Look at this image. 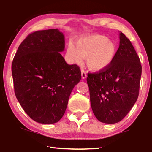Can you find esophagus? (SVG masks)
Listing matches in <instances>:
<instances>
[{
  "label": "esophagus",
  "instance_id": "1",
  "mask_svg": "<svg viewBox=\"0 0 152 152\" xmlns=\"http://www.w3.org/2000/svg\"><path fill=\"white\" fill-rule=\"evenodd\" d=\"M81 75L82 79H85L87 78V74L84 70H81Z\"/></svg>",
  "mask_w": 152,
  "mask_h": 152
}]
</instances>
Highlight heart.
Returning <instances> with one entry per match:
<instances>
[{"label": "heart", "instance_id": "1", "mask_svg": "<svg viewBox=\"0 0 152 152\" xmlns=\"http://www.w3.org/2000/svg\"><path fill=\"white\" fill-rule=\"evenodd\" d=\"M117 47L114 42L104 35H96L80 38L74 45L70 42L66 55L72 64H80L86 58V65L92 71L104 70L114 61Z\"/></svg>", "mask_w": 152, "mask_h": 152}]
</instances>
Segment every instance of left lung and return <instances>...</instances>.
<instances>
[{"instance_id":"obj_1","label":"left lung","mask_w":152,"mask_h":152,"mask_svg":"<svg viewBox=\"0 0 152 152\" xmlns=\"http://www.w3.org/2000/svg\"><path fill=\"white\" fill-rule=\"evenodd\" d=\"M119 48L110 66L88 74L91 107L96 119L113 124L121 121L137 101L141 65L129 39L119 33Z\"/></svg>"}]
</instances>
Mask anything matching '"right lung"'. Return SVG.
<instances>
[{
    "mask_svg": "<svg viewBox=\"0 0 152 152\" xmlns=\"http://www.w3.org/2000/svg\"><path fill=\"white\" fill-rule=\"evenodd\" d=\"M64 48V35L58 29L37 31L23 41L12 61L15 96L37 123L59 121L81 79L79 67L69 65L60 54Z\"/></svg>",
    "mask_w": 152,
    "mask_h": 152,
    "instance_id": "obj_1",
    "label": "right lung"
}]
</instances>
